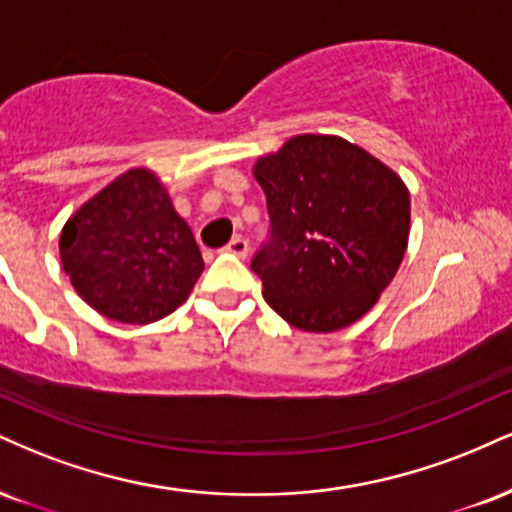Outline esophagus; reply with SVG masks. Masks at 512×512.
Masks as SVG:
<instances>
[{
    "mask_svg": "<svg viewBox=\"0 0 512 512\" xmlns=\"http://www.w3.org/2000/svg\"><path fill=\"white\" fill-rule=\"evenodd\" d=\"M224 250L231 252V255H236V257H245L248 255V240H245L243 236H233L231 243L226 245Z\"/></svg>",
    "mask_w": 512,
    "mask_h": 512,
    "instance_id": "1",
    "label": "esophagus"
}]
</instances>
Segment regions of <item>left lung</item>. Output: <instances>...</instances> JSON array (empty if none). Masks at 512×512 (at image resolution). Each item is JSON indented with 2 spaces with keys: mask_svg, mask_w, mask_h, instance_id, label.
Returning <instances> with one entry per match:
<instances>
[{
  "mask_svg": "<svg viewBox=\"0 0 512 512\" xmlns=\"http://www.w3.org/2000/svg\"><path fill=\"white\" fill-rule=\"evenodd\" d=\"M269 243L252 257L264 300L295 329L329 334L372 310L410 236L403 178L338 135H295L257 159Z\"/></svg>",
  "mask_w": 512,
  "mask_h": 512,
  "instance_id": "left-lung-1",
  "label": "left lung"
}]
</instances>
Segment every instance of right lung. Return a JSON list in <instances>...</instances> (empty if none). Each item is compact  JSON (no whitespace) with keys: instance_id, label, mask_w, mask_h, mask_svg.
<instances>
[{"instance_id":"1","label":"right lung","mask_w":512,"mask_h":512,"mask_svg":"<svg viewBox=\"0 0 512 512\" xmlns=\"http://www.w3.org/2000/svg\"><path fill=\"white\" fill-rule=\"evenodd\" d=\"M59 255L80 298L123 324L171 315L205 269L193 231L150 169L126 171L76 209Z\"/></svg>"}]
</instances>
